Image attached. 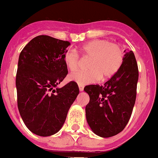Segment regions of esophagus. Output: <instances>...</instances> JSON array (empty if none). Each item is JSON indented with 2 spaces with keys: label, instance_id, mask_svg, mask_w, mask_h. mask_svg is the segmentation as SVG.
<instances>
[{
  "label": "esophagus",
  "instance_id": "34e87169",
  "mask_svg": "<svg viewBox=\"0 0 158 158\" xmlns=\"http://www.w3.org/2000/svg\"><path fill=\"white\" fill-rule=\"evenodd\" d=\"M79 91H80V92H82V91H83V88H84V87H83V85H80V84H79Z\"/></svg>",
  "mask_w": 158,
  "mask_h": 158
}]
</instances>
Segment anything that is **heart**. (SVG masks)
<instances>
[{"label":"heart","instance_id":"b5f03b06","mask_svg":"<svg viewBox=\"0 0 158 158\" xmlns=\"http://www.w3.org/2000/svg\"><path fill=\"white\" fill-rule=\"evenodd\" d=\"M84 58H90L87 71H78L70 75V79L80 85L92 83L101 79H108L118 72L123 63V53L116 43L106 40H93L79 48ZM64 63L70 71L79 68L80 57L74 49L66 50L63 55Z\"/></svg>","mask_w":158,"mask_h":158}]
</instances>
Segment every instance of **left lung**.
Here are the masks:
<instances>
[{"label":"left lung","mask_w":158,"mask_h":158,"mask_svg":"<svg viewBox=\"0 0 158 158\" xmlns=\"http://www.w3.org/2000/svg\"><path fill=\"white\" fill-rule=\"evenodd\" d=\"M118 72L104 85L84 88L90 97L86 106V118L92 131L111 137L123 130L129 122L135 98L139 70L132 51H127Z\"/></svg>","instance_id":"1"}]
</instances>
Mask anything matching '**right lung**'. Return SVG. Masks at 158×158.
Masks as SVG:
<instances>
[{"instance_id": "right-lung-1", "label": "right lung", "mask_w": 158, "mask_h": 158, "mask_svg": "<svg viewBox=\"0 0 158 158\" xmlns=\"http://www.w3.org/2000/svg\"><path fill=\"white\" fill-rule=\"evenodd\" d=\"M70 44L42 35L33 38L19 55L18 108L27 127L37 135L57 133L79 94L78 84L74 81L57 88L68 74L63 55Z\"/></svg>"}]
</instances>
